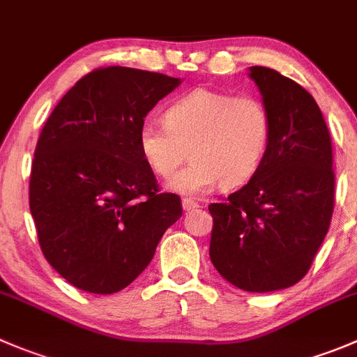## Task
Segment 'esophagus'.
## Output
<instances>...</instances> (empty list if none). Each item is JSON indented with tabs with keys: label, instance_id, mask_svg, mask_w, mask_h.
Segmentation results:
<instances>
[{
	"label": "esophagus",
	"instance_id": "esophagus-1",
	"mask_svg": "<svg viewBox=\"0 0 357 357\" xmlns=\"http://www.w3.org/2000/svg\"><path fill=\"white\" fill-rule=\"evenodd\" d=\"M181 204H183V209L185 211H195L197 207H199V202H195L193 199H188V197H186V199H183Z\"/></svg>",
	"mask_w": 357,
	"mask_h": 357
}]
</instances>
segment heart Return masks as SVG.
<instances>
[{"mask_svg":"<svg viewBox=\"0 0 357 357\" xmlns=\"http://www.w3.org/2000/svg\"><path fill=\"white\" fill-rule=\"evenodd\" d=\"M272 137L268 108L255 96H231L200 86L165 109V123L144 122L137 132L143 160L169 178L192 155V164L172 176L167 188L200 195L235 188L256 174Z\"/></svg>","mask_w":357,"mask_h":357,"instance_id":"obj_1","label":"heart"}]
</instances>
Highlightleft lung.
<instances>
[{
	"label": "left lung",
	"mask_w": 357,
	"mask_h": 357,
	"mask_svg": "<svg viewBox=\"0 0 357 357\" xmlns=\"http://www.w3.org/2000/svg\"><path fill=\"white\" fill-rule=\"evenodd\" d=\"M249 78L271 113V146L248 185L209 206V256L235 288L268 293L296 284L326 237L333 153L323 113L303 86L263 66L249 68Z\"/></svg>",
	"instance_id": "left-lung-1"
}]
</instances>
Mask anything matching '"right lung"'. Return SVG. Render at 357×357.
<instances>
[{
    "instance_id": "obj_1",
    "label": "right lung",
    "mask_w": 357,
    "mask_h": 357,
    "mask_svg": "<svg viewBox=\"0 0 357 357\" xmlns=\"http://www.w3.org/2000/svg\"><path fill=\"white\" fill-rule=\"evenodd\" d=\"M179 78L109 66L75 83L48 116L34 150L29 209L47 261L75 288L112 295L151 261L181 218L158 192L137 132Z\"/></svg>"
}]
</instances>
